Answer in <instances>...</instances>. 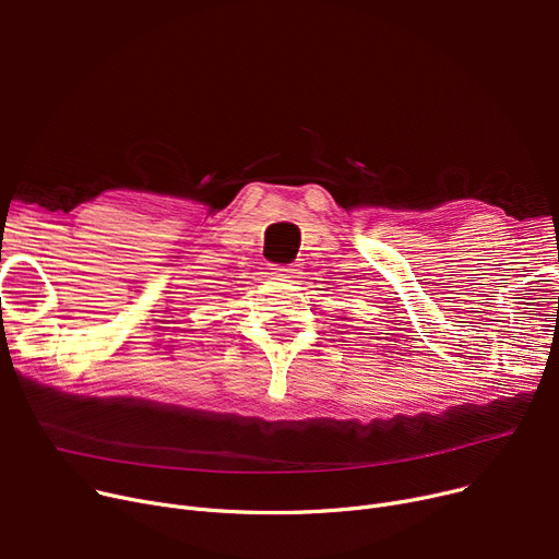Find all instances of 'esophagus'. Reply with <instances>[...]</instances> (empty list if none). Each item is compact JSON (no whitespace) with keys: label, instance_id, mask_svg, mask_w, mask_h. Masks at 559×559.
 I'll return each mask as SVG.
<instances>
[{"label":"esophagus","instance_id":"esophagus-1","mask_svg":"<svg viewBox=\"0 0 559 559\" xmlns=\"http://www.w3.org/2000/svg\"><path fill=\"white\" fill-rule=\"evenodd\" d=\"M274 270H276L281 276H285V278H292V276L297 274V267H295V264H276Z\"/></svg>","mask_w":559,"mask_h":559}]
</instances>
